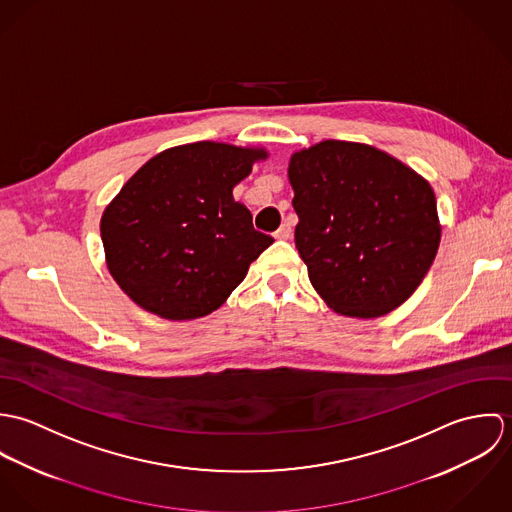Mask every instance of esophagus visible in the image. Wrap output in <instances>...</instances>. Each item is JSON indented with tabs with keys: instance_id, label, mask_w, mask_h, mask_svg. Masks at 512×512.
Wrapping results in <instances>:
<instances>
[{
	"instance_id": "1",
	"label": "esophagus",
	"mask_w": 512,
	"mask_h": 512,
	"mask_svg": "<svg viewBox=\"0 0 512 512\" xmlns=\"http://www.w3.org/2000/svg\"><path fill=\"white\" fill-rule=\"evenodd\" d=\"M274 238H278V240H288V238H292V226H290V222H284V224L274 232Z\"/></svg>"
}]
</instances>
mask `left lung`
Instances as JSON below:
<instances>
[{
	"mask_svg": "<svg viewBox=\"0 0 512 512\" xmlns=\"http://www.w3.org/2000/svg\"><path fill=\"white\" fill-rule=\"evenodd\" d=\"M288 177L295 246L335 313L382 317L416 292L441 238L436 195L420 173L376 147L325 140L295 151Z\"/></svg>",
	"mask_w": 512,
	"mask_h": 512,
	"instance_id": "1",
	"label": "left lung"
}]
</instances>
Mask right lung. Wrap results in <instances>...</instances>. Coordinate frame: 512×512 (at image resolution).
<instances>
[{"instance_id":"right-lung-1","label":"right lung","mask_w":512,"mask_h":512,"mask_svg":"<svg viewBox=\"0 0 512 512\" xmlns=\"http://www.w3.org/2000/svg\"><path fill=\"white\" fill-rule=\"evenodd\" d=\"M264 147L197 142L144 163L104 209L100 236L116 284L171 321L219 309L274 242L232 197Z\"/></svg>"}]
</instances>
